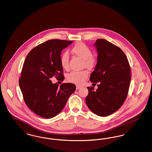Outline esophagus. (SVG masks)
Returning a JSON list of instances; mask_svg holds the SVG:
<instances>
[{"instance_id": "obj_1", "label": "esophagus", "mask_w": 152, "mask_h": 152, "mask_svg": "<svg viewBox=\"0 0 152 152\" xmlns=\"http://www.w3.org/2000/svg\"><path fill=\"white\" fill-rule=\"evenodd\" d=\"M82 88V87L81 86H76V90H79L80 88Z\"/></svg>"}]
</instances>
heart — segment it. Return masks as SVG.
Listing matches in <instances>:
<instances>
[{
    "instance_id": "heart-1",
    "label": "heart",
    "mask_w": 152,
    "mask_h": 152,
    "mask_svg": "<svg viewBox=\"0 0 152 152\" xmlns=\"http://www.w3.org/2000/svg\"><path fill=\"white\" fill-rule=\"evenodd\" d=\"M73 53L79 56L83 60V66L88 69L94 68L97 63V58L92 54V50L84 43H78L72 48ZM60 63L64 69H68L69 67V55L68 52L63 53L60 57ZM88 73L87 70H73L66 75L68 82L80 85L83 84L87 78Z\"/></svg>"
}]
</instances>
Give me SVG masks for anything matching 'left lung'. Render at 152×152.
I'll return each mask as SVG.
<instances>
[{"label":"left lung","mask_w":152,"mask_h":152,"mask_svg":"<svg viewBox=\"0 0 152 152\" xmlns=\"http://www.w3.org/2000/svg\"><path fill=\"white\" fill-rule=\"evenodd\" d=\"M98 53L95 70L90 80L98 84V89L88 87L86 102L88 108L99 116H106L117 110L129 93L131 69L124 53L116 45L99 39L95 43Z\"/></svg>","instance_id":"8db88e82"}]
</instances>
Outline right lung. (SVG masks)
I'll return each instance as SVG.
<instances>
[{
	"mask_svg": "<svg viewBox=\"0 0 152 152\" xmlns=\"http://www.w3.org/2000/svg\"><path fill=\"white\" fill-rule=\"evenodd\" d=\"M72 43L59 39L47 40L31 50L24 61L20 87L25 104L41 117L57 116L76 90L73 83H63L59 87L50 80L55 76L58 80H64L61 52Z\"/></svg>",
	"mask_w": 152,
	"mask_h": 152,
	"instance_id": "1",
	"label": "right lung"
}]
</instances>
